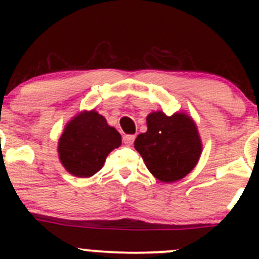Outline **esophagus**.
<instances>
[{
  "mask_svg": "<svg viewBox=\"0 0 259 259\" xmlns=\"http://www.w3.org/2000/svg\"><path fill=\"white\" fill-rule=\"evenodd\" d=\"M134 140H135V135L129 134V135H124V137H122V143L127 146L132 145L133 143H134Z\"/></svg>",
  "mask_w": 259,
  "mask_h": 259,
  "instance_id": "34e87169",
  "label": "esophagus"
}]
</instances>
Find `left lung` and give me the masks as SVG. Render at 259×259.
I'll list each match as a JSON object with an SVG mask.
<instances>
[{
    "label": "left lung",
    "instance_id": "obj_1",
    "mask_svg": "<svg viewBox=\"0 0 259 259\" xmlns=\"http://www.w3.org/2000/svg\"><path fill=\"white\" fill-rule=\"evenodd\" d=\"M148 132L138 135L134 146L146 168L160 182L184 178L197 165L202 143L194 121L185 114L166 116L161 111L146 117Z\"/></svg>",
    "mask_w": 259,
    "mask_h": 259
}]
</instances>
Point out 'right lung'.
<instances>
[{
	"instance_id": "right-lung-1",
	"label": "right lung",
	"mask_w": 259,
	"mask_h": 259,
	"mask_svg": "<svg viewBox=\"0 0 259 259\" xmlns=\"http://www.w3.org/2000/svg\"><path fill=\"white\" fill-rule=\"evenodd\" d=\"M121 144L116 129L96 111H83L65 127L59 140V156L69 173L86 178L103 168L106 156Z\"/></svg>"
}]
</instances>
